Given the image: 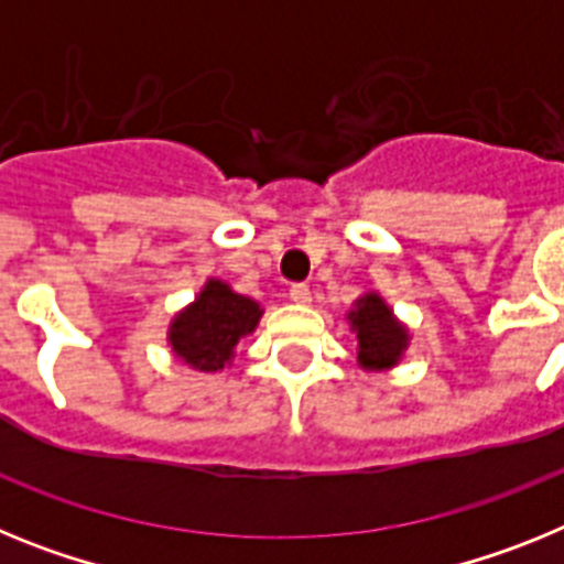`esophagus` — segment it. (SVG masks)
Wrapping results in <instances>:
<instances>
[{"instance_id":"1","label":"esophagus","mask_w":564,"mask_h":564,"mask_svg":"<svg viewBox=\"0 0 564 564\" xmlns=\"http://www.w3.org/2000/svg\"><path fill=\"white\" fill-rule=\"evenodd\" d=\"M291 299L296 305H307V302H311V288L302 285V282H299V285H291Z\"/></svg>"}]
</instances>
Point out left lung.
<instances>
[{
    "label": "left lung",
    "mask_w": 564,
    "mask_h": 564,
    "mask_svg": "<svg viewBox=\"0 0 564 564\" xmlns=\"http://www.w3.org/2000/svg\"><path fill=\"white\" fill-rule=\"evenodd\" d=\"M350 330L358 341V367L364 370H390L410 347V330L401 325L392 307L378 293H364L347 313Z\"/></svg>",
    "instance_id": "left-lung-1"
}]
</instances>
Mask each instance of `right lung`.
<instances>
[{
	"label": "right lung",
	"mask_w": 564,
	"mask_h": 564,
	"mask_svg": "<svg viewBox=\"0 0 564 564\" xmlns=\"http://www.w3.org/2000/svg\"><path fill=\"white\" fill-rule=\"evenodd\" d=\"M259 318V302L234 293L223 279H208L192 305L172 318L169 344L192 370L217 372L231 364L234 347L257 330Z\"/></svg>",
	"instance_id": "1"
}]
</instances>
